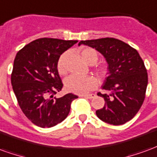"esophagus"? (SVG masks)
I'll return each instance as SVG.
<instances>
[{
    "label": "esophagus",
    "mask_w": 157,
    "mask_h": 157,
    "mask_svg": "<svg viewBox=\"0 0 157 157\" xmlns=\"http://www.w3.org/2000/svg\"><path fill=\"white\" fill-rule=\"evenodd\" d=\"M81 97H84V98H93L95 97V94L94 93H92V94H86V95H81Z\"/></svg>",
    "instance_id": "esophagus-1"
}]
</instances>
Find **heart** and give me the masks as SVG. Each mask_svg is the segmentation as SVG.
<instances>
[{"instance_id":"heart-1","label":"heart","mask_w":157,"mask_h":157,"mask_svg":"<svg viewBox=\"0 0 157 157\" xmlns=\"http://www.w3.org/2000/svg\"><path fill=\"white\" fill-rule=\"evenodd\" d=\"M81 55H82V58L84 59V61L91 65L96 64L98 59V52L96 51L95 49L91 48H86L82 49L81 52ZM65 57V55H62L59 59L58 63H57V69L60 74H65L66 72ZM96 71L98 72V74L99 75H103L105 71L102 67H98V69H96ZM65 88L67 89L69 92L82 95L95 89L98 86V81L93 76L82 77V76L72 75L65 79Z\"/></svg>"}]
</instances>
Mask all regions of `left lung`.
Listing matches in <instances>:
<instances>
[{
	"label": "left lung",
	"mask_w": 157,
	"mask_h": 157,
	"mask_svg": "<svg viewBox=\"0 0 157 157\" xmlns=\"http://www.w3.org/2000/svg\"><path fill=\"white\" fill-rule=\"evenodd\" d=\"M87 45L101 53L108 63L109 75L102 86L109 94L98 95L105 100L104 107L96 111L102 121L121 125L135 117L145 100L148 75L136 49L113 38L82 40L78 45Z\"/></svg>",
	"instance_id": "8db88e82"
}]
</instances>
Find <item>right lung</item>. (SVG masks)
Returning a JSON list of instances; mask_svg holds the SVG:
<instances>
[{
	"mask_svg": "<svg viewBox=\"0 0 157 157\" xmlns=\"http://www.w3.org/2000/svg\"><path fill=\"white\" fill-rule=\"evenodd\" d=\"M77 40L36 39L17 52L12 69V86L26 117L41 128L61 123L77 96L68 93L59 98L54 95L63 87L57 63L60 55Z\"/></svg>",
	"mask_w": 157,
	"mask_h": 157,
	"instance_id": "obj_1",
	"label": "right lung"
}]
</instances>
